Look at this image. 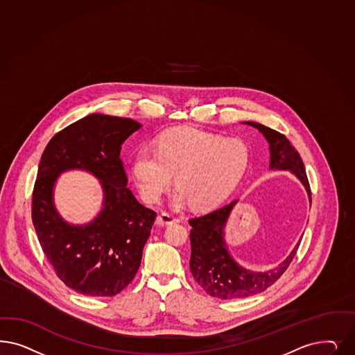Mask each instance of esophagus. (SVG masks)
I'll return each instance as SVG.
<instances>
[{
	"label": "esophagus",
	"instance_id": "esophagus-1",
	"mask_svg": "<svg viewBox=\"0 0 355 355\" xmlns=\"http://www.w3.org/2000/svg\"><path fill=\"white\" fill-rule=\"evenodd\" d=\"M178 222H179V218L173 217L170 213H160L155 220V223L158 226H168V225L178 223Z\"/></svg>",
	"mask_w": 355,
	"mask_h": 355
}]
</instances>
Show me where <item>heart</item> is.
I'll list each match as a JSON object with an SVG mask.
<instances>
[{
    "label": "heart",
    "instance_id": "b5f03b06",
    "mask_svg": "<svg viewBox=\"0 0 355 355\" xmlns=\"http://www.w3.org/2000/svg\"><path fill=\"white\" fill-rule=\"evenodd\" d=\"M250 151L238 138H220L193 128L164 133L158 148L139 150L133 176L148 202H157L171 185L179 187L173 204L189 200L195 207H209L225 200L247 171Z\"/></svg>",
    "mask_w": 355,
    "mask_h": 355
}]
</instances>
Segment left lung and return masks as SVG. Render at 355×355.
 I'll use <instances>...</instances> for the list:
<instances>
[{
  "label": "left lung",
  "mask_w": 355,
  "mask_h": 355,
  "mask_svg": "<svg viewBox=\"0 0 355 355\" xmlns=\"http://www.w3.org/2000/svg\"><path fill=\"white\" fill-rule=\"evenodd\" d=\"M245 124L259 129L266 138L270 151L269 168L293 172L304 185L311 202V189L303 160L290 141L279 132L263 124L253 121H247ZM236 202L238 200L202 217L189 219V225L192 226L189 235L192 248L189 261L191 272L196 282L209 295L220 299H238L263 293L285 273L299 247L297 241L286 260L272 270L252 272L244 269L232 259L225 241V227Z\"/></svg>",
  "instance_id": "1"
}]
</instances>
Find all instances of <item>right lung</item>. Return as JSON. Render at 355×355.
<instances>
[{
	"instance_id": "right-lung-1",
	"label": "right lung",
	"mask_w": 355,
	"mask_h": 355,
	"mask_svg": "<svg viewBox=\"0 0 355 355\" xmlns=\"http://www.w3.org/2000/svg\"><path fill=\"white\" fill-rule=\"evenodd\" d=\"M125 117L92 114L48 142L33 192V223L58 278L87 297H114L135 278L157 213L126 187L121 145L141 128ZM90 171L101 180L104 207L90 224L70 225L54 207L60 173Z\"/></svg>"
}]
</instances>
